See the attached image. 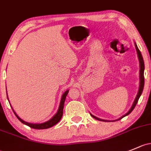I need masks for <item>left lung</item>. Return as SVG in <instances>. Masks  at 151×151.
<instances>
[{
  "instance_id": "left-lung-1",
  "label": "left lung",
  "mask_w": 151,
  "mask_h": 151,
  "mask_svg": "<svg viewBox=\"0 0 151 151\" xmlns=\"http://www.w3.org/2000/svg\"><path fill=\"white\" fill-rule=\"evenodd\" d=\"M135 47H136V50H137V55H138V58H139V90H138V93H137V97H136L135 100H134V103H133V104H132V106L131 107L130 110L126 114H124L123 116H122L121 118H119V119H117V120H120L121 119L123 118V117L126 116H127L128 114H129L132 111L133 109H134V107H135L136 104H137V101H138L139 97H140L141 94H142V90H143L144 83H145V79H144V69H145V64H144V61H143V58H142V54H141L140 51H139V50L138 49V47H137V45H136V43H135ZM90 115H91L93 117V118L96 119H97V120H99V121L111 122V121H106V120H103V119H98V118H97V117L94 116L93 115H92V114H90ZM117 120H115V121H117ZM115 121H114V122H115ZM112 122H113V121H112Z\"/></svg>"
}]
</instances>
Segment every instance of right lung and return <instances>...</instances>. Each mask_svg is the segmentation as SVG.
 <instances>
[{"instance_id": "obj_1", "label": "right lung", "mask_w": 151, "mask_h": 151, "mask_svg": "<svg viewBox=\"0 0 151 151\" xmlns=\"http://www.w3.org/2000/svg\"><path fill=\"white\" fill-rule=\"evenodd\" d=\"M68 93H69V90H66V91L65 92V93L63 94L62 98H61V103H60L59 108H58V112H57L56 114H55V115L53 117V118L50 119L49 121L45 122V123H42V124H30V123H27V122L23 121L22 119H20L19 117L18 116V115H17V114L15 113V111H14V110H13V111H14V113L16 115V116L17 117V119H18L22 122V123H23V124H24L27 125V126H29V127L33 128V129H47V128H50V127H51L54 126L55 124H56L58 123V122H59L60 120H61V117H62V116H63V105H64L65 99H66V96H67ZM7 98H8V97H7Z\"/></svg>"}]
</instances>
